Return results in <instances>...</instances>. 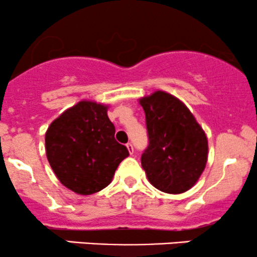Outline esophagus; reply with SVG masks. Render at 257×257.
<instances>
[{
	"label": "esophagus",
	"instance_id": "obj_1",
	"mask_svg": "<svg viewBox=\"0 0 257 257\" xmlns=\"http://www.w3.org/2000/svg\"><path fill=\"white\" fill-rule=\"evenodd\" d=\"M126 149H128V151H129V153H131V155H133V153H134V147H133V145H132L131 143L126 144Z\"/></svg>",
	"mask_w": 257,
	"mask_h": 257
}]
</instances>
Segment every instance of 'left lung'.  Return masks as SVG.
Listing matches in <instances>:
<instances>
[{"mask_svg":"<svg viewBox=\"0 0 257 257\" xmlns=\"http://www.w3.org/2000/svg\"><path fill=\"white\" fill-rule=\"evenodd\" d=\"M149 146L141 156L147 179L159 191L182 193L198 181L208 161V139L187 106L166 91L139 100Z\"/></svg>","mask_w":257,"mask_h":257,"instance_id":"8db88e82","label":"left lung"}]
</instances>
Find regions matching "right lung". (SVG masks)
<instances>
[{
    "label": "right lung",
    "mask_w": 257,
    "mask_h": 257,
    "mask_svg": "<svg viewBox=\"0 0 257 257\" xmlns=\"http://www.w3.org/2000/svg\"><path fill=\"white\" fill-rule=\"evenodd\" d=\"M108 106L79 101L48 126L46 153L59 181L78 194H93L105 188L128 149L114 139Z\"/></svg>",
    "instance_id": "add662e5"
}]
</instances>
